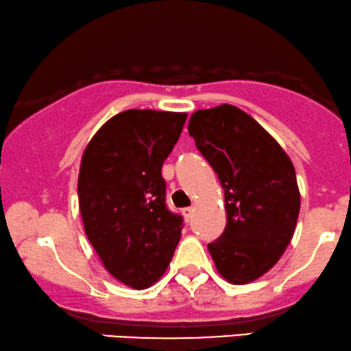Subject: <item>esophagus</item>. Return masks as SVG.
Instances as JSON below:
<instances>
[{"label": "esophagus", "mask_w": 351, "mask_h": 351, "mask_svg": "<svg viewBox=\"0 0 351 351\" xmlns=\"http://www.w3.org/2000/svg\"><path fill=\"white\" fill-rule=\"evenodd\" d=\"M181 214H183V217H184V221H191V217H193V214H194V208H184V209H181Z\"/></svg>", "instance_id": "obj_1"}]
</instances>
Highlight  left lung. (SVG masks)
Here are the masks:
<instances>
[{
  "label": "left lung",
  "mask_w": 351,
  "mask_h": 351,
  "mask_svg": "<svg viewBox=\"0 0 351 351\" xmlns=\"http://www.w3.org/2000/svg\"><path fill=\"white\" fill-rule=\"evenodd\" d=\"M188 130L226 194L227 226L209 253L223 280L248 285L278 263L296 230L301 194L294 165L258 122L232 104L193 112Z\"/></svg>",
  "instance_id": "8db88e82"
}]
</instances>
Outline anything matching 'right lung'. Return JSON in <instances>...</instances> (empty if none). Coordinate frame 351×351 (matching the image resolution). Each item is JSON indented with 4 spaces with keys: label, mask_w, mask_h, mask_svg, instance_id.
Returning a JSON list of instances; mask_svg holds the SVG:
<instances>
[{
    "label": "right lung",
    "mask_w": 351,
    "mask_h": 351,
    "mask_svg": "<svg viewBox=\"0 0 351 351\" xmlns=\"http://www.w3.org/2000/svg\"><path fill=\"white\" fill-rule=\"evenodd\" d=\"M186 112L128 109L104 122L83 152L80 214L103 267L122 285L157 282L180 242L183 219L165 206L162 165Z\"/></svg>",
    "instance_id": "obj_1"
}]
</instances>
